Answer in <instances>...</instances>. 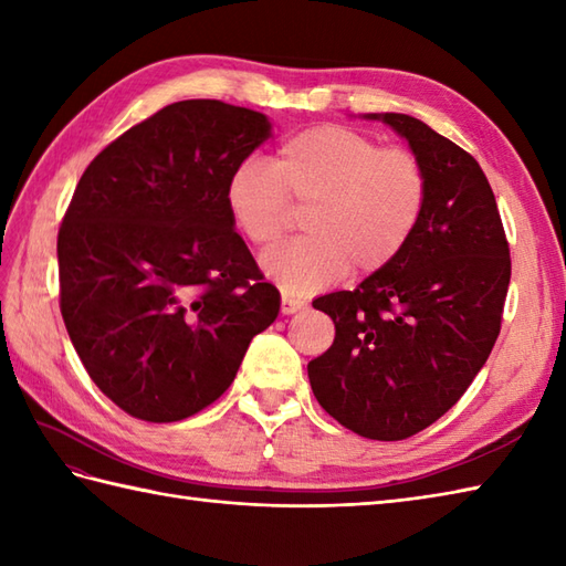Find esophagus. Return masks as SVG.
Returning a JSON list of instances; mask_svg holds the SVG:
<instances>
[{"mask_svg": "<svg viewBox=\"0 0 566 566\" xmlns=\"http://www.w3.org/2000/svg\"><path fill=\"white\" fill-rule=\"evenodd\" d=\"M306 306V302H302V298H296L292 294H282V314L290 316V314H296V311H302Z\"/></svg>", "mask_w": 566, "mask_h": 566, "instance_id": "obj_1", "label": "esophagus"}]
</instances>
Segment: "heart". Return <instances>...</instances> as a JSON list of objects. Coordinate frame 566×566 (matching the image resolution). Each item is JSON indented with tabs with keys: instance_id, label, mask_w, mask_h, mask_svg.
I'll return each instance as SVG.
<instances>
[{
	"instance_id": "1",
	"label": "heart",
	"mask_w": 566,
	"mask_h": 566,
	"mask_svg": "<svg viewBox=\"0 0 566 566\" xmlns=\"http://www.w3.org/2000/svg\"><path fill=\"white\" fill-rule=\"evenodd\" d=\"M428 201L418 155L379 146L345 126H314L286 138L272 165L240 163L226 203L248 243L270 245L290 223L292 203L306 207L308 235L264 252L262 272L284 292L306 294L353 272H379L416 233Z\"/></svg>"
}]
</instances>
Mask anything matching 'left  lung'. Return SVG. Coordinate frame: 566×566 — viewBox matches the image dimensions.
<instances>
[{"label": "left lung", "mask_w": 566, "mask_h": 566, "mask_svg": "<svg viewBox=\"0 0 566 566\" xmlns=\"http://www.w3.org/2000/svg\"><path fill=\"white\" fill-rule=\"evenodd\" d=\"M411 143L428 175L416 233L353 292L318 296L335 340L308 363L316 401L369 440H406L460 401L491 355L511 250L479 163L406 114H371Z\"/></svg>", "instance_id": "left-lung-1"}]
</instances>
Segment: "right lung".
Wrapping results in <instances>:
<instances>
[{
	"label": "right lung",
	"instance_id": "1",
	"mask_svg": "<svg viewBox=\"0 0 566 566\" xmlns=\"http://www.w3.org/2000/svg\"><path fill=\"white\" fill-rule=\"evenodd\" d=\"M268 138L260 112L175 102L82 172L57 231L60 314L90 379L128 416L203 411L280 314L226 203L228 177Z\"/></svg>",
	"mask_w": 566,
	"mask_h": 566
}]
</instances>
